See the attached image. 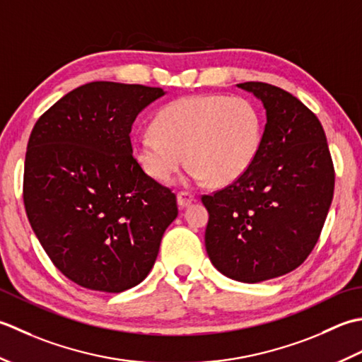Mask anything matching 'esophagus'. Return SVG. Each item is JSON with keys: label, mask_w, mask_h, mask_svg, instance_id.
Returning a JSON list of instances; mask_svg holds the SVG:
<instances>
[{"label": "esophagus", "mask_w": 362, "mask_h": 362, "mask_svg": "<svg viewBox=\"0 0 362 362\" xmlns=\"http://www.w3.org/2000/svg\"><path fill=\"white\" fill-rule=\"evenodd\" d=\"M176 198H178V204L181 206V208H187V206L192 204V202H194V194H192V192H187V190H181V192H178Z\"/></svg>", "instance_id": "1"}]
</instances>
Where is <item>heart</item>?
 <instances>
[{
	"label": "heart",
	"mask_w": 362,
	"mask_h": 362,
	"mask_svg": "<svg viewBox=\"0 0 362 362\" xmlns=\"http://www.w3.org/2000/svg\"><path fill=\"white\" fill-rule=\"evenodd\" d=\"M262 142L261 114L252 101L226 95H192L158 110L151 132L132 139V154L142 170L168 182L192 162L195 181L223 186L252 167Z\"/></svg>",
	"instance_id": "obj_1"
}]
</instances>
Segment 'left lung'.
<instances>
[{"instance_id":"obj_1","label":"left lung","mask_w":362,"mask_h":362,"mask_svg":"<svg viewBox=\"0 0 362 362\" xmlns=\"http://www.w3.org/2000/svg\"><path fill=\"white\" fill-rule=\"evenodd\" d=\"M238 87L262 101L267 123L252 167L202 197L209 212L204 243L225 276L261 283L313 252L333 200L334 165L322 123L298 98L255 81Z\"/></svg>"}]
</instances>
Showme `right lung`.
<instances>
[{
    "mask_svg": "<svg viewBox=\"0 0 362 362\" xmlns=\"http://www.w3.org/2000/svg\"><path fill=\"white\" fill-rule=\"evenodd\" d=\"M160 87L95 81L69 92L29 136L23 202L57 270L90 291L142 283L178 216L176 195L132 156L131 128Z\"/></svg>",
    "mask_w": 362,
    "mask_h": 362,
    "instance_id": "1",
    "label": "right lung"
}]
</instances>
